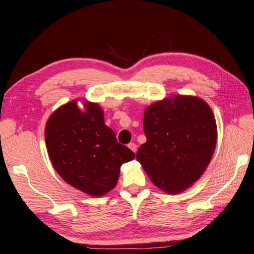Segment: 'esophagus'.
Instances as JSON below:
<instances>
[{
    "label": "esophagus",
    "instance_id": "esophagus-1",
    "mask_svg": "<svg viewBox=\"0 0 254 254\" xmlns=\"http://www.w3.org/2000/svg\"><path fill=\"white\" fill-rule=\"evenodd\" d=\"M127 146H128V149H130V150H132L133 152H134V153H136L137 146H136V144H135V143H130V144H128Z\"/></svg>",
    "mask_w": 254,
    "mask_h": 254
}]
</instances>
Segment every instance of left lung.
I'll return each mask as SVG.
<instances>
[{"label":"left lung","instance_id":"1","mask_svg":"<svg viewBox=\"0 0 254 254\" xmlns=\"http://www.w3.org/2000/svg\"><path fill=\"white\" fill-rule=\"evenodd\" d=\"M146 142L136 160L152 183L168 194H179L199 180L213 156L218 128L203 99L174 94L144 110Z\"/></svg>","mask_w":254,"mask_h":254}]
</instances>
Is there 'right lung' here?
Masks as SVG:
<instances>
[{"label":"right lung","mask_w":254,"mask_h":254,"mask_svg":"<svg viewBox=\"0 0 254 254\" xmlns=\"http://www.w3.org/2000/svg\"><path fill=\"white\" fill-rule=\"evenodd\" d=\"M72 100L50 115L45 143L55 171L64 181L85 194L100 197L115 188L123 163L135 154L117 141L104 124L99 103Z\"/></svg>","instance_id":"1"}]
</instances>
